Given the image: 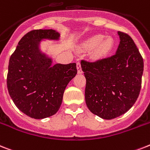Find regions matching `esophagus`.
I'll list each match as a JSON object with an SVG mask.
<instances>
[{
    "label": "esophagus",
    "mask_w": 150,
    "mask_h": 150,
    "mask_svg": "<svg viewBox=\"0 0 150 150\" xmlns=\"http://www.w3.org/2000/svg\"><path fill=\"white\" fill-rule=\"evenodd\" d=\"M77 69H78V73L79 74H81L82 73V70H81V63L79 61L77 62Z\"/></svg>",
    "instance_id": "34e87169"
}]
</instances>
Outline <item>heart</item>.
<instances>
[{
  "instance_id": "heart-1",
  "label": "heart",
  "mask_w": 150,
  "mask_h": 150,
  "mask_svg": "<svg viewBox=\"0 0 150 150\" xmlns=\"http://www.w3.org/2000/svg\"><path fill=\"white\" fill-rule=\"evenodd\" d=\"M115 45L114 40L111 36H105L103 34L95 35L88 38L83 44L84 48L94 49L93 55L96 58H105L110 54Z\"/></svg>"
}]
</instances>
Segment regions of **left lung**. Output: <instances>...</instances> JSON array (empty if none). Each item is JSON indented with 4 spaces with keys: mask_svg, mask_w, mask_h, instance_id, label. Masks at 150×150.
<instances>
[{
    "mask_svg": "<svg viewBox=\"0 0 150 150\" xmlns=\"http://www.w3.org/2000/svg\"><path fill=\"white\" fill-rule=\"evenodd\" d=\"M118 35L120 42L114 55L95 62H81L87 107L104 119L119 117L131 109L142 85V55L129 35L121 31Z\"/></svg>",
    "mask_w": 150,
    "mask_h": 150,
    "instance_id": "1",
    "label": "left lung"
}]
</instances>
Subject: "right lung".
<instances>
[{"instance_id":"obj_1","label":"right lung","mask_w":150,"mask_h":150,"mask_svg":"<svg viewBox=\"0 0 150 150\" xmlns=\"http://www.w3.org/2000/svg\"><path fill=\"white\" fill-rule=\"evenodd\" d=\"M52 29L33 30L18 42L9 60L7 86L15 105L33 119L54 115L62 103L67 85L77 74L75 63L52 64L39 48L44 39L58 40Z\"/></svg>"}]
</instances>
